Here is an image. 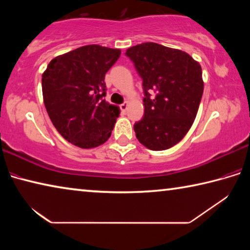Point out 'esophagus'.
I'll return each mask as SVG.
<instances>
[{
  "instance_id": "esophagus-1",
  "label": "esophagus",
  "mask_w": 250,
  "mask_h": 250,
  "mask_svg": "<svg viewBox=\"0 0 250 250\" xmlns=\"http://www.w3.org/2000/svg\"><path fill=\"white\" fill-rule=\"evenodd\" d=\"M120 109H121L124 112H125V110L128 109V103H124L122 104H120Z\"/></svg>"
}]
</instances>
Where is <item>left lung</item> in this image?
<instances>
[{
    "label": "left lung",
    "mask_w": 250,
    "mask_h": 250,
    "mask_svg": "<svg viewBox=\"0 0 250 250\" xmlns=\"http://www.w3.org/2000/svg\"><path fill=\"white\" fill-rule=\"evenodd\" d=\"M142 79L145 115L133 128L139 142L153 151L170 149L191 128L204 89L202 68L185 52L156 43L126 49Z\"/></svg>",
    "instance_id": "obj_1"
}]
</instances>
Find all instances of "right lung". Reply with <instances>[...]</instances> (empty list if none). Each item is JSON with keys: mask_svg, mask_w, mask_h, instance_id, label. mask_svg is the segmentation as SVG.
I'll return each instance as SVG.
<instances>
[{"mask_svg": "<svg viewBox=\"0 0 250 250\" xmlns=\"http://www.w3.org/2000/svg\"><path fill=\"white\" fill-rule=\"evenodd\" d=\"M121 50L87 45L49 62L42 77L43 98L62 137L83 149L103 145L111 135L119 108L105 103L104 75Z\"/></svg>", "mask_w": 250, "mask_h": 250, "instance_id": "1", "label": "right lung"}]
</instances>
